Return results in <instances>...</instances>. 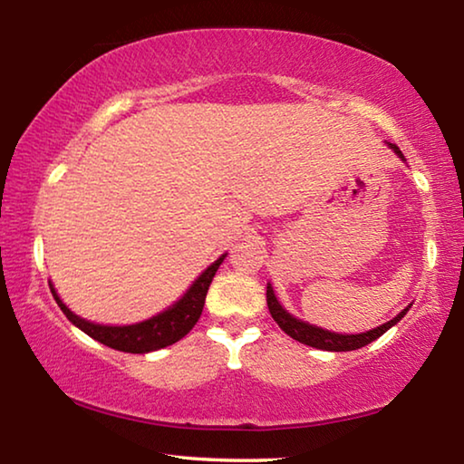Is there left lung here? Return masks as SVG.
Wrapping results in <instances>:
<instances>
[{
  "mask_svg": "<svg viewBox=\"0 0 464 464\" xmlns=\"http://www.w3.org/2000/svg\"><path fill=\"white\" fill-rule=\"evenodd\" d=\"M391 149L399 157H403V153L399 151L397 145L391 143ZM266 301H268L270 315L274 317V321H276L282 332L288 334L296 342L311 345V348L329 350V352H350V350L362 348V345L374 342L376 337H381L384 332H387L389 327L395 325L397 321H401V317L405 315V313L410 311V309H403L395 319H391L389 324H382L381 327H374V329H371V332H366V334L343 335V334L327 332V329H321V327H315V325H309V324H304V321H301V319H295L293 315H290V313H286L285 309L280 307V303L276 301V296H274V290H272L270 285H268V288H266Z\"/></svg>",
  "mask_w": 464,
  "mask_h": 464,
  "instance_id": "8db88e82",
  "label": "left lung"
}]
</instances>
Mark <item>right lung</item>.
<instances>
[{
  "instance_id": "right-lung-1",
  "label": "right lung",
  "mask_w": 464,
  "mask_h": 464,
  "mask_svg": "<svg viewBox=\"0 0 464 464\" xmlns=\"http://www.w3.org/2000/svg\"><path fill=\"white\" fill-rule=\"evenodd\" d=\"M223 260L225 256L218 257L215 264H210L208 268L200 274L198 280L188 288V293L179 298L174 307H169L168 311L160 313V315H155L147 321H140V324H135V325L112 327V325L90 324V321L73 315V313L63 304V301L57 296V293H54L53 286H51V293L61 307V311L67 315V319L72 321L73 325L80 327L82 332L93 337V340L108 345V348L130 352V354H147V352L166 348V345H171L178 340H182V337L196 325V321H198L202 315V307H204V301H207L210 282H213L218 266L223 264Z\"/></svg>"
}]
</instances>
